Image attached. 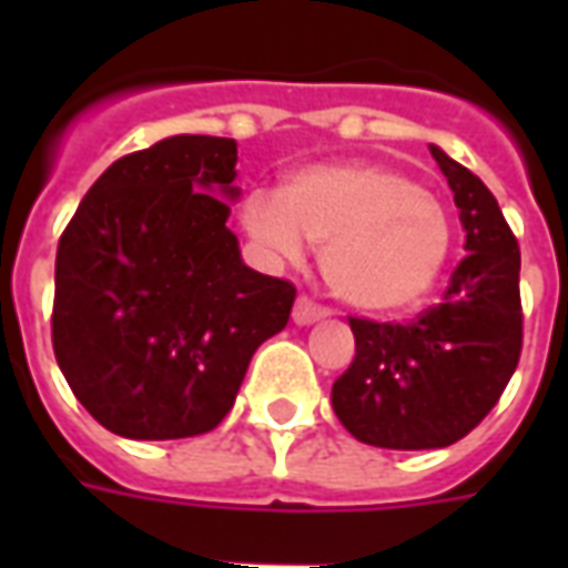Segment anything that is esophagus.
<instances>
[{
	"instance_id": "1",
	"label": "esophagus",
	"mask_w": 568,
	"mask_h": 568,
	"mask_svg": "<svg viewBox=\"0 0 568 568\" xmlns=\"http://www.w3.org/2000/svg\"><path fill=\"white\" fill-rule=\"evenodd\" d=\"M328 316V307H322L316 301H310L307 295H301L295 301V310H292V320L295 325H313V322H320Z\"/></svg>"
}]
</instances>
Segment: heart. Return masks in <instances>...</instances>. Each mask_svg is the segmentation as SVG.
Returning a JSON list of instances; mask_svg holds the SVG:
<instances>
[{
	"label": "heart",
	"instance_id": "b5f03b06",
	"mask_svg": "<svg viewBox=\"0 0 568 568\" xmlns=\"http://www.w3.org/2000/svg\"><path fill=\"white\" fill-rule=\"evenodd\" d=\"M243 224L273 258L322 246V276L344 304L402 313L435 288L450 255V219L432 191L377 163L313 166L283 194L252 191Z\"/></svg>",
	"mask_w": 568,
	"mask_h": 568
}]
</instances>
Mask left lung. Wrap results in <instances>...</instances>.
Masks as SVG:
<instances>
[{
  "label": "left lung",
  "instance_id": "obj_1",
  "mask_svg": "<svg viewBox=\"0 0 568 568\" xmlns=\"http://www.w3.org/2000/svg\"><path fill=\"white\" fill-rule=\"evenodd\" d=\"M465 227V255L444 301L407 325L349 316L353 365L332 407L362 444L386 450L450 447L496 407L524 346L520 246L489 187L428 145Z\"/></svg>",
  "mask_w": 568,
  "mask_h": 568
}]
</instances>
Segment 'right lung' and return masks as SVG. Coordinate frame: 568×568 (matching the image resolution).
Returning a JSON list of instances; mask_svg holds the SVG:
<instances>
[{
  "label": "right lung",
  "mask_w": 568,
  "mask_h": 568,
  "mask_svg": "<svg viewBox=\"0 0 568 568\" xmlns=\"http://www.w3.org/2000/svg\"><path fill=\"white\" fill-rule=\"evenodd\" d=\"M236 142L170 136L118 158L57 246V365L100 426L194 438L234 407L255 349L283 332L295 285L240 258Z\"/></svg>",
  "instance_id": "obj_1"
}]
</instances>
